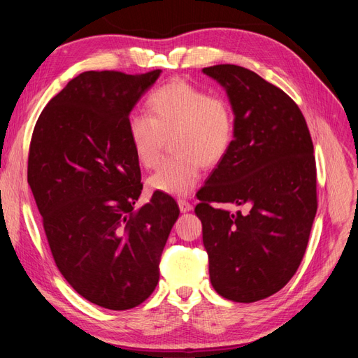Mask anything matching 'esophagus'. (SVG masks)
I'll return each instance as SVG.
<instances>
[{
	"label": "esophagus",
	"instance_id": "esophagus-1",
	"mask_svg": "<svg viewBox=\"0 0 358 358\" xmlns=\"http://www.w3.org/2000/svg\"><path fill=\"white\" fill-rule=\"evenodd\" d=\"M178 204H179L180 212H189V210H192V204L188 200H185V199H180L178 201Z\"/></svg>",
	"mask_w": 358,
	"mask_h": 358
}]
</instances>
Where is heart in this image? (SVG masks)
<instances>
[{
  "label": "heart",
  "mask_w": 358,
  "mask_h": 358,
  "mask_svg": "<svg viewBox=\"0 0 358 358\" xmlns=\"http://www.w3.org/2000/svg\"><path fill=\"white\" fill-rule=\"evenodd\" d=\"M148 115L128 119L127 133L137 161L155 169L171 138L173 152L152 176L149 188L173 197L188 196L196 187L201 164L213 167L229 154L236 133L230 101L208 94L183 79H173L149 94Z\"/></svg>",
  "instance_id": "b5f03b06"
}]
</instances>
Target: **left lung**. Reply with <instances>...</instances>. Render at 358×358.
Returning <instances> with one entry per match:
<instances>
[{
	"label": "left lung",
	"instance_id": "8db88e82",
	"mask_svg": "<svg viewBox=\"0 0 358 358\" xmlns=\"http://www.w3.org/2000/svg\"><path fill=\"white\" fill-rule=\"evenodd\" d=\"M203 73L227 90L236 119L229 154L197 192L209 276L220 296L252 303L284 288L306 252L318 208L313 145L299 106L278 86L231 64Z\"/></svg>",
	"mask_w": 358,
	"mask_h": 358
}]
</instances>
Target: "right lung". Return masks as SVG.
I'll use <instances>...</instances> for the list:
<instances>
[{"label": "right lung", "instance_id": "add662e5", "mask_svg": "<svg viewBox=\"0 0 358 358\" xmlns=\"http://www.w3.org/2000/svg\"><path fill=\"white\" fill-rule=\"evenodd\" d=\"M161 70L85 71L40 113L28 155V183L55 264L82 297L112 310L152 294L179 216L175 199L143 189L127 124Z\"/></svg>", "mask_w": 358, "mask_h": 358}]
</instances>
